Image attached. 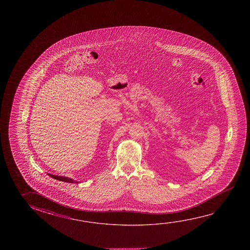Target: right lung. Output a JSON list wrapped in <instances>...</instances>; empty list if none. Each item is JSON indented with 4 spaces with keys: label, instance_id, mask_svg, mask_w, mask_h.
<instances>
[{
    "label": "right lung",
    "instance_id": "1",
    "mask_svg": "<svg viewBox=\"0 0 250 250\" xmlns=\"http://www.w3.org/2000/svg\"><path fill=\"white\" fill-rule=\"evenodd\" d=\"M47 174H48L49 176L51 177V178L55 179V180H60V181H64V182H68V183H75V184H78V183H79L78 181L72 180V179H70L69 177L58 176V175H54V174H50V173H47Z\"/></svg>",
    "mask_w": 250,
    "mask_h": 250
}]
</instances>
